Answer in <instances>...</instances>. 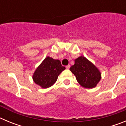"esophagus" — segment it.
Masks as SVG:
<instances>
[{
	"mask_svg": "<svg viewBox=\"0 0 126 126\" xmlns=\"http://www.w3.org/2000/svg\"><path fill=\"white\" fill-rule=\"evenodd\" d=\"M66 67L67 69H69L70 68V65H66V67Z\"/></svg>",
	"mask_w": 126,
	"mask_h": 126,
	"instance_id": "obj_1",
	"label": "esophagus"
}]
</instances>
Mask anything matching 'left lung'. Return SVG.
<instances>
[{
  "mask_svg": "<svg viewBox=\"0 0 126 126\" xmlns=\"http://www.w3.org/2000/svg\"><path fill=\"white\" fill-rule=\"evenodd\" d=\"M79 84L86 88H93L101 79V73L98 68L84 56L79 57L70 67Z\"/></svg>",
  "mask_w": 126,
  "mask_h": 126,
  "instance_id": "8db88e82",
  "label": "left lung"
}]
</instances>
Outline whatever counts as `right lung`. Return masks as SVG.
<instances>
[{"mask_svg": "<svg viewBox=\"0 0 126 126\" xmlns=\"http://www.w3.org/2000/svg\"><path fill=\"white\" fill-rule=\"evenodd\" d=\"M65 69L59 60L47 57L35 70L33 79L42 88H47L56 82L59 75Z\"/></svg>", "mask_w": 126, "mask_h": 126, "instance_id": "1", "label": "right lung"}]
</instances>
